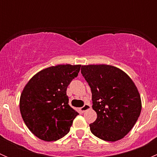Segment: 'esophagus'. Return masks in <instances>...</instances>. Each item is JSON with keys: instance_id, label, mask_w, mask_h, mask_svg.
<instances>
[{"instance_id": "34e87169", "label": "esophagus", "mask_w": 157, "mask_h": 157, "mask_svg": "<svg viewBox=\"0 0 157 157\" xmlns=\"http://www.w3.org/2000/svg\"><path fill=\"white\" fill-rule=\"evenodd\" d=\"M90 109H91V105H90V104L86 103V104H84V105H83V107H81V108L80 109V112H86V111H87Z\"/></svg>"}]
</instances>
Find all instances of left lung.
<instances>
[{
    "instance_id": "left-lung-1",
    "label": "left lung",
    "mask_w": 157,
    "mask_h": 157,
    "mask_svg": "<svg viewBox=\"0 0 157 157\" xmlns=\"http://www.w3.org/2000/svg\"><path fill=\"white\" fill-rule=\"evenodd\" d=\"M81 74L91 89L93 109L97 114L96 121L90 124L91 132L105 141L123 138L141 112L134 83L124 71L112 65H83Z\"/></svg>"
}]
</instances>
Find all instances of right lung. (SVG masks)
Returning <instances> with one entry per match:
<instances>
[{"mask_svg": "<svg viewBox=\"0 0 157 157\" xmlns=\"http://www.w3.org/2000/svg\"><path fill=\"white\" fill-rule=\"evenodd\" d=\"M81 65L59 64L33 76L21 93L20 109L29 131L45 141L62 138L78 112L68 105L67 88Z\"/></svg>", "mask_w": 157, "mask_h": 157, "instance_id": "obj_1", "label": "right lung"}]
</instances>
